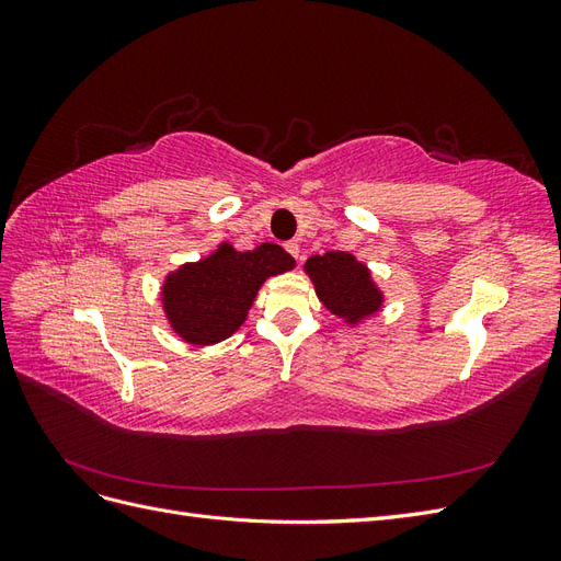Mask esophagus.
Instances as JSON below:
<instances>
[{
    "mask_svg": "<svg viewBox=\"0 0 561 561\" xmlns=\"http://www.w3.org/2000/svg\"><path fill=\"white\" fill-rule=\"evenodd\" d=\"M285 250L290 252L295 260H299V243H297V241H287V243H285Z\"/></svg>",
    "mask_w": 561,
    "mask_h": 561,
    "instance_id": "34e87169",
    "label": "esophagus"
}]
</instances>
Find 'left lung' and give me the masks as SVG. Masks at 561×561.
I'll use <instances>...</instances> for the list:
<instances>
[{
	"label": "left lung",
	"instance_id": "obj_1",
	"mask_svg": "<svg viewBox=\"0 0 561 561\" xmlns=\"http://www.w3.org/2000/svg\"><path fill=\"white\" fill-rule=\"evenodd\" d=\"M325 309L351 325L377 313L383 295L369 276V268L348 252L313 254L304 264Z\"/></svg>",
	"mask_w": 561,
	"mask_h": 561
}]
</instances>
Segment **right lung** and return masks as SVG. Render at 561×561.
I'll list each match as a JSON object with an SVG mask.
<instances>
[{"instance_id":"1","label":"right lung","mask_w":561,"mask_h":561,"mask_svg":"<svg viewBox=\"0 0 561 561\" xmlns=\"http://www.w3.org/2000/svg\"><path fill=\"white\" fill-rule=\"evenodd\" d=\"M295 260L276 243L239 252L222 243L206 260L184 264L163 283V311L190 344L208 346L239 330L262 283L290 271Z\"/></svg>"}]
</instances>
